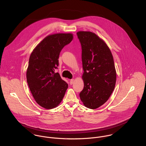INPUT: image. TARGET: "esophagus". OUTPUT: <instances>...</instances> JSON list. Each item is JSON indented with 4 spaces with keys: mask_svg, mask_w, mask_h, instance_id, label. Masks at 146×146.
Instances as JSON below:
<instances>
[{
    "mask_svg": "<svg viewBox=\"0 0 146 146\" xmlns=\"http://www.w3.org/2000/svg\"><path fill=\"white\" fill-rule=\"evenodd\" d=\"M73 83H74V79H70V85H72Z\"/></svg>",
    "mask_w": 146,
    "mask_h": 146,
    "instance_id": "1",
    "label": "esophagus"
}]
</instances>
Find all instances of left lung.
Instances as JSON below:
<instances>
[{
	"instance_id": "left-lung-1",
	"label": "left lung",
	"mask_w": 146,
	"mask_h": 146,
	"mask_svg": "<svg viewBox=\"0 0 146 146\" xmlns=\"http://www.w3.org/2000/svg\"><path fill=\"white\" fill-rule=\"evenodd\" d=\"M81 43L84 89L79 96L84 105L94 110L106 103L114 89L117 73L107 44L89 31L76 33Z\"/></svg>"
}]
</instances>
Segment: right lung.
I'll return each instance as SVG.
<instances>
[{"mask_svg": "<svg viewBox=\"0 0 146 146\" xmlns=\"http://www.w3.org/2000/svg\"><path fill=\"white\" fill-rule=\"evenodd\" d=\"M73 39L72 33H55L46 36L33 49L26 72L29 88L36 102L52 109L61 102L68 85L55 73L63 48Z\"/></svg>", "mask_w": 146, "mask_h": 146, "instance_id": "obj_1", "label": "right lung"}]
</instances>
